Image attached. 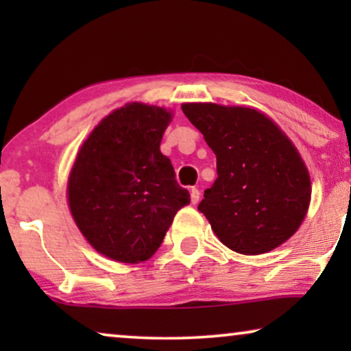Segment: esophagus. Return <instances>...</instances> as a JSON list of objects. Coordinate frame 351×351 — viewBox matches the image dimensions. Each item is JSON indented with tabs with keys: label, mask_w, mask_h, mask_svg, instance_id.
Instances as JSON below:
<instances>
[{
	"label": "esophagus",
	"mask_w": 351,
	"mask_h": 351,
	"mask_svg": "<svg viewBox=\"0 0 351 351\" xmlns=\"http://www.w3.org/2000/svg\"><path fill=\"white\" fill-rule=\"evenodd\" d=\"M190 199H191V204H196L199 201V190L195 189V186L190 190Z\"/></svg>",
	"instance_id": "obj_1"
}]
</instances>
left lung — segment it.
I'll list each match as a JSON object with an SVG mask.
<instances>
[{
    "mask_svg": "<svg viewBox=\"0 0 351 351\" xmlns=\"http://www.w3.org/2000/svg\"><path fill=\"white\" fill-rule=\"evenodd\" d=\"M217 158V180L198 206L220 243L258 256L286 243L311 201L310 172L286 132L241 105L182 104Z\"/></svg>",
    "mask_w": 351,
    "mask_h": 351,
    "instance_id": "1",
    "label": "left lung"
}]
</instances>
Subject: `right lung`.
I'll return each instance as SVG.
<instances>
[{
  "mask_svg": "<svg viewBox=\"0 0 351 351\" xmlns=\"http://www.w3.org/2000/svg\"><path fill=\"white\" fill-rule=\"evenodd\" d=\"M172 117L171 108L129 102L100 119L76 153L66 182L70 214L110 261H148L177 210L190 203L160 150Z\"/></svg>",
  "mask_w": 351,
  "mask_h": 351,
  "instance_id": "add662e5",
  "label": "right lung"
}]
</instances>
